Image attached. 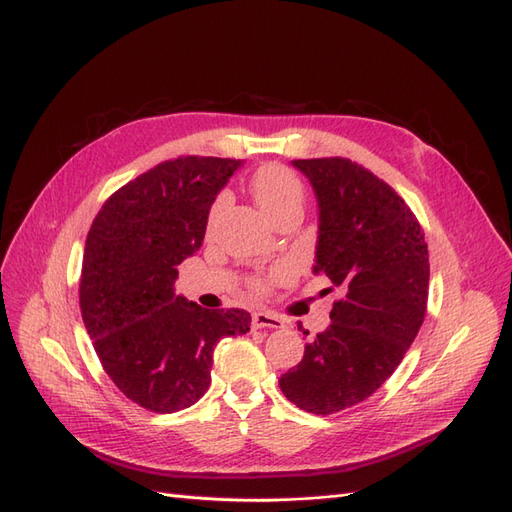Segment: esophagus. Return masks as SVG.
Listing matches in <instances>:
<instances>
[{"label":"esophagus","mask_w":512,"mask_h":512,"mask_svg":"<svg viewBox=\"0 0 512 512\" xmlns=\"http://www.w3.org/2000/svg\"><path fill=\"white\" fill-rule=\"evenodd\" d=\"M253 330H259V328H283V319L279 315L274 313H268V311H259L253 315Z\"/></svg>","instance_id":"1"}]
</instances>
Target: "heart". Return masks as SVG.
I'll list each match as a JSON object with an SVG mask.
<instances>
[{"mask_svg": "<svg viewBox=\"0 0 512 512\" xmlns=\"http://www.w3.org/2000/svg\"><path fill=\"white\" fill-rule=\"evenodd\" d=\"M251 193L257 201L259 210L264 212L270 221L287 210H302V206H304L302 182L283 165L259 167L251 178ZM221 199H218V203H221ZM218 203H216V208H218ZM261 285L264 283L259 281L257 287H261Z\"/></svg>", "mask_w": 512, "mask_h": 512, "instance_id": "heart-1", "label": "heart"}]
</instances>
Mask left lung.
Wrapping results in <instances>:
<instances>
[{
  "label": "left lung",
  "mask_w": 512,
  "mask_h": 512,
  "mask_svg": "<svg viewBox=\"0 0 512 512\" xmlns=\"http://www.w3.org/2000/svg\"><path fill=\"white\" fill-rule=\"evenodd\" d=\"M291 167L317 199L313 274H326L343 298L279 384L300 410L326 416L371 397L399 367L425 319L429 251L407 203L371 171L347 158Z\"/></svg>",
  "instance_id": "8db88e82"
}]
</instances>
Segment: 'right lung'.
I'll return each instance as SVG.
<instances>
[{
	"instance_id": "1",
	"label": "right lung",
	"mask_w": 512,
	"mask_h": 512,
	"mask_svg": "<svg viewBox=\"0 0 512 512\" xmlns=\"http://www.w3.org/2000/svg\"><path fill=\"white\" fill-rule=\"evenodd\" d=\"M240 167L212 156L167 160L111 195L87 233L85 330L113 384L150 412L195 405L216 343L251 324L242 309L208 311L175 294L178 266L201 248L212 203Z\"/></svg>"
}]
</instances>
